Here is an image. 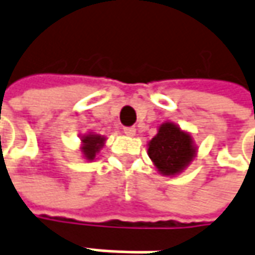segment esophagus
<instances>
[{"instance_id":"esophagus-1","label":"esophagus","mask_w":255,"mask_h":255,"mask_svg":"<svg viewBox=\"0 0 255 255\" xmlns=\"http://www.w3.org/2000/svg\"><path fill=\"white\" fill-rule=\"evenodd\" d=\"M124 134L128 136H134L135 135V128L134 127H126L124 128Z\"/></svg>"}]
</instances>
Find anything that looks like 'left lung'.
<instances>
[{"instance_id": "8db88e82", "label": "left lung", "mask_w": 255, "mask_h": 255, "mask_svg": "<svg viewBox=\"0 0 255 255\" xmlns=\"http://www.w3.org/2000/svg\"><path fill=\"white\" fill-rule=\"evenodd\" d=\"M148 155L159 173L173 176L183 171L196 156L192 135L173 123H163L148 144Z\"/></svg>"}]
</instances>
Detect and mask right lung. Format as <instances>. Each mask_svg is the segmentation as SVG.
I'll use <instances>...</instances> for the list:
<instances>
[{"instance_id": "obj_1", "label": "right lung", "mask_w": 255, "mask_h": 255, "mask_svg": "<svg viewBox=\"0 0 255 255\" xmlns=\"http://www.w3.org/2000/svg\"><path fill=\"white\" fill-rule=\"evenodd\" d=\"M104 136L99 135V134H86L82 136V152L83 156L89 161H93L96 158V154L100 151L101 148L104 146Z\"/></svg>"}]
</instances>
